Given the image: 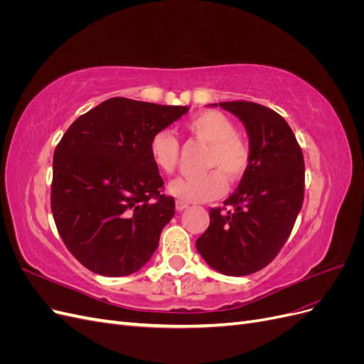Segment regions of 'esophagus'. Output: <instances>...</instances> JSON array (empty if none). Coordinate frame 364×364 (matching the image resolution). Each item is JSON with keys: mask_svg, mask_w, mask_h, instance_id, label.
Returning <instances> with one entry per match:
<instances>
[{"mask_svg": "<svg viewBox=\"0 0 364 364\" xmlns=\"http://www.w3.org/2000/svg\"><path fill=\"white\" fill-rule=\"evenodd\" d=\"M185 208H188V203L182 200H176V209H178V211H183Z\"/></svg>", "mask_w": 364, "mask_h": 364, "instance_id": "esophagus-1", "label": "esophagus"}]
</instances>
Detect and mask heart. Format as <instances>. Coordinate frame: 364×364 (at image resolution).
<instances>
[{
  "label": "heart",
  "instance_id": "heart-1",
  "mask_svg": "<svg viewBox=\"0 0 364 364\" xmlns=\"http://www.w3.org/2000/svg\"><path fill=\"white\" fill-rule=\"evenodd\" d=\"M185 129L197 141L208 144L209 150L203 167L206 171L193 178H178L168 185V191L182 202H208L226 190L225 178L234 183L243 178L250 164V147L237 135L234 121L220 111H203L185 123ZM150 156L156 167L171 174L181 159V144L168 130H159L151 136Z\"/></svg>",
  "mask_w": 364,
  "mask_h": 364
}]
</instances>
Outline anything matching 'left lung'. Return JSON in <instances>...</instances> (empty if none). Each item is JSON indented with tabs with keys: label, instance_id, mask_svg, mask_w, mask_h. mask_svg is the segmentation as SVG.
<instances>
[{
	"label": "left lung",
	"instance_id": "obj_1",
	"mask_svg": "<svg viewBox=\"0 0 364 364\" xmlns=\"http://www.w3.org/2000/svg\"><path fill=\"white\" fill-rule=\"evenodd\" d=\"M220 107L245 123L250 164L225 206L209 209V226L196 247L217 272L246 277L270 264L289 240L304 203L305 164L299 142L279 114L245 100Z\"/></svg>",
	"mask_w": 364,
	"mask_h": 364
}]
</instances>
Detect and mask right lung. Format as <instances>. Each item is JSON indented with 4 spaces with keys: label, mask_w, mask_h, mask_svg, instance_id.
Wrapping results in <instances>:
<instances>
[{
    "label": "right lung",
    "mask_w": 364,
    "mask_h": 364,
    "mask_svg": "<svg viewBox=\"0 0 364 364\" xmlns=\"http://www.w3.org/2000/svg\"><path fill=\"white\" fill-rule=\"evenodd\" d=\"M188 107L114 97L77 118L53 156L51 213L74 258L103 277L135 273L158 249L174 199L150 156Z\"/></svg>",
    "instance_id": "right-lung-1"
}]
</instances>
